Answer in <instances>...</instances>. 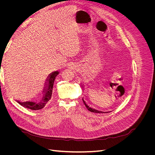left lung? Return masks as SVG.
<instances>
[{"mask_svg": "<svg viewBox=\"0 0 155 155\" xmlns=\"http://www.w3.org/2000/svg\"><path fill=\"white\" fill-rule=\"evenodd\" d=\"M83 103H84V104L85 105V106H86V107H87V109L89 110V111H91V112H96V113H104V112H101V111H100V110H96V109H92L91 107H90L89 106H88L87 105V104L85 103V101H84V100L83 99Z\"/></svg>", "mask_w": 155, "mask_h": 155, "instance_id": "left-lung-1", "label": "left lung"}]
</instances>
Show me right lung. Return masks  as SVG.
Wrapping results in <instances>:
<instances>
[{"instance_id":"right-lung-1","label":"right lung","mask_w":155,"mask_h":155,"mask_svg":"<svg viewBox=\"0 0 155 155\" xmlns=\"http://www.w3.org/2000/svg\"><path fill=\"white\" fill-rule=\"evenodd\" d=\"M59 74V72L56 71L50 74L49 78L48 79V83H46L47 87L46 88H45L44 90H45V94L43 96V99L42 100L39 102H32V101H26V102H19L18 103L21 104L22 106L24 107L28 108V109H30L31 110H39L41 109L46 105L47 104L48 101L51 99V94H52V90H53V86H54V80L55 79V77Z\"/></svg>"}]
</instances>
